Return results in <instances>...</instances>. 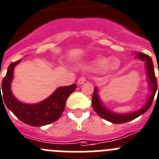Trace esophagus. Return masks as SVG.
Segmentation results:
<instances>
[{
  "label": "esophagus",
  "instance_id": "34e87169",
  "mask_svg": "<svg viewBox=\"0 0 159 159\" xmlns=\"http://www.w3.org/2000/svg\"><path fill=\"white\" fill-rule=\"evenodd\" d=\"M86 77H81L78 79V81H77V83L79 84V85H82V84H83L84 82H86Z\"/></svg>",
  "mask_w": 159,
  "mask_h": 159
}]
</instances>
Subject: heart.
I'll return each instance as SVG.
<instances>
[{
	"mask_svg": "<svg viewBox=\"0 0 159 159\" xmlns=\"http://www.w3.org/2000/svg\"><path fill=\"white\" fill-rule=\"evenodd\" d=\"M93 65L96 69H115L119 67L120 61L117 59H115V58L108 60L105 57H98L96 60H94V62H93Z\"/></svg>",
	"mask_w": 159,
	"mask_h": 159,
	"instance_id": "1",
	"label": "heart"
}]
</instances>
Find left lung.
Returning <instances> with one entry per match:
<instances>
[{"label": "left lung", "instance_id": "obj_1", "mask_svg": "<svg viewBox=\"0 0 159 159\" xmlns=\"http://www.w3.org/2000/svg\"><path fill=\"white\" fill-rule=\"evenodd\" d=\"M137 58L141 59L145 62V69H146V73H147L148 82L150 84V90H151V94L150 97L148 98L147 102L144 105V107L140 110L137 111L135 112L129 113V114H116V113L111 112L110 111L103 107L100 102L99 98L98 96V89L94 88V94L92 97V106L94 108V111L106 120L110 121L113 124H123V123L129 122L130 120H133L134 119L137 118L140 116L141 115L144 114L145 111L149 110L152 105L153 100H154V95H155L156 90H158V84H157V79L155 77V73H154V65H153V61L148 55L144 54L142 52H139L137 55ZM158 90H159V85H158Z\"/></svg>", "mask_w": 159, "mask_h": 159}]
</instances>
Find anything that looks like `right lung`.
Masks as SVG:
<instances>
[{"instance_id":"right-lung-1","label":"right lung","mask_w":159,"mask_h":159,"mask_svg":"<svg viewBox=\"0 0 159 159\" xmlns=\"http://www.w3.org/2000/svg\"><path fill=\"white\" fill-rule=\"evenodd\" d=\"M20 61L21 60L13 62L9 65L6 75L0 85V92L1 88L5 106L15 115L17 118L30 126L39 127L49 125L57 120L63 113L66 100L70 94L75 90L77 87L76 84L58 88L50 97L39 103L26 104L19 102L12 94L10 83L13 79L14 67L19 63Z\"/></svg>"}]
</instances>
